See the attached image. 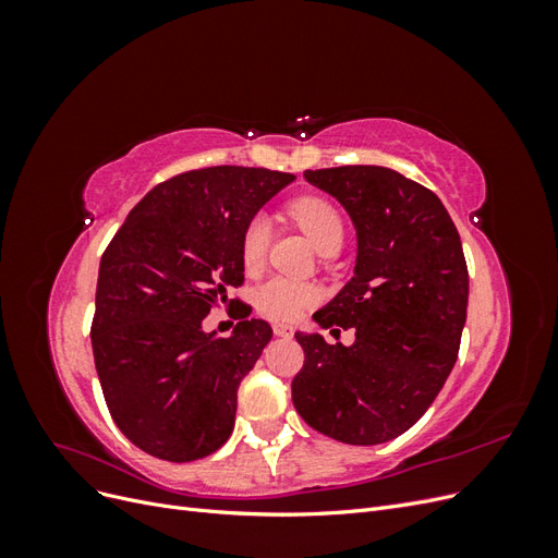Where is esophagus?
<instances>
[{
  "label": "esophagus",
  "instance_id": "1",
  "mask_svg": "<svg viewBox=\"0 0 558 558\" xmlns=\"http://www.w3.org/2000/svg\"><path fill=\"white\" fill-rule=\"evenodd\" d=\"M295 328L289 326V324H275V335L277 337H293Z\"/></svg>",
  "mask_w": 558,
  "mask_h": 558
}]
</instances>
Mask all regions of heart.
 I'll use <instances>...</instances> for the list:
<instances>
[{"instance_id": "heart-1", "label": "heart", "mask_w": 558, "mask_h": 558, "mask_svg": "<svg viewBox=\"0 0 558 558\" xmlns=\"http://www.w3.org/2000/svg\"><path fill=\"white\" fill-rule=\"evenodd\" d=\"M293 221L307 234L310 242L324 251L326 246L340 244L344 240V223L342 216L328 199L320 197H302L291 207ZM269 242V221L265 216H256L246 226L244 240H242V260L246 269L260 267L265 251ZM318 293L314 286L289 279V277H275L267 279L258 293H256V307L260 314L277 318V320H293L302 312L310 310L316 302Z\"/></svg>"}]
</instances>
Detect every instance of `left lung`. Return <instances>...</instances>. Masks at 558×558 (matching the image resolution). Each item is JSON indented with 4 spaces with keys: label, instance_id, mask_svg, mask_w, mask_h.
Listing matches in <instances>:
<instances>
[{
    "label": "left lung",
    "instance_id": "left-lung-1",
    "mask_svg": "<svg viewBox=\"0 0 558 558\" xmlns=\"http://www.w3.org/2000/svg\"><path fill=\"white\" fill-rule=\"evenodd\" d=\"M356 230V265L320 328L356 330L351 347L295 332L305 365L293 404L312 428L347 445H381L412 428L459 356L468 265L459 230L433 191L379 165L307 170Z\"/></svg>",
    "mask_w": 558,
    "mask_h": 558
}]
</instances>
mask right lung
Here are the masks:
<instances>
[{
	"label": "right lung",
	"instance_id": "add662e5",
	"mask_svg": "<svg viewBox=\"0 0 558 558\" xmlns=\"http://www.w3.org/2000/svg\"><path fill=\"white\" fill-rule=\"evenodd\" d=\"M293 174L205 167L148 191L99 263L93 356L116 426L162 461L205 459L238 412V388L272 328L240 314L230 337L202 328L244 281L242 240Z\"/></svg>",
	"mask_w": 558,
	"mask_h": 558
}]
</instances>
